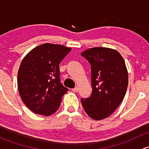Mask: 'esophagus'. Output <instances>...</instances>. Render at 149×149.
Instances as JSON below:
<instances>
[{
  "label": "esophagus",
  "instance_id": "1",
  "mask_svg": "<svg viewBox=\"0 0 149 149\" xmlns=\"http://www.w3.org/2000/svg\"><path fill=\"white\" fill-rule=\"evenodd\" d=\"M72 91H73V92H78V91H79V88H78V87H75V88H72Z\"/></svg>",
  "mask_w": 149,
  "mask_h": 149
}]
</instances>
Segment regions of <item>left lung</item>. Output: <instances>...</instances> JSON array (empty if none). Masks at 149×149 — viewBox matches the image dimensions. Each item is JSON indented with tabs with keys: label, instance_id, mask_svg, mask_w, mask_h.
<instances>
[{
	"label": "left lung",
	"instance_id": "8db88e82",
	"mask_svg": "<svg viewBox=\"0 0 149 149\" xmlns=\"http://www.w3.org/2000/svg\"><path fill=\"white\" fill-rule=\"evenodd\" d=\"M81 56L91 65L92 93L81 100L87 115L96 120L108 118L122 102L128 84L124 59L115 49L94 47L84 51Z\"/></svg>",
	"mask_w": 149,
	"mask_h": 149
}]
</instances>
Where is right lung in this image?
I'll return each instance as SVG.
<instances>
[{
  "label": "right lung",
  "instance_id": "right-lung-1",
  "mask_svg": "<svg viewBox=\"0 0 149 149\" xmlns=\"http://www.w3.org/2000/svg\"><path fill=\"white\" fill-rule=\"evenodd\" d=\"M71 48L45 43L31 49L18 72V88L22 101L38 115L48 116L59 108L68 91L60 79L59 65Z\"/></svg>",
  "mask_w": 149,
  "mask_h": 149
}]
</instances>
